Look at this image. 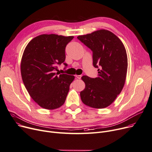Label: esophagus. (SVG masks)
I'll return each mask as SVG.
<instances>
[{"label":"esophagus","mask_w":152,"mask_h":152,"mask_svg":"<svg viewBox=\"0 0 152 152\" xmlns=\"http://www.w3.org/2000/svg\"><path fill=\"white\" fill-rule=\"evenodd\" d=\"M75 77L78 78V79H80L81 78V75H75Z\"/></svg>","instance_id":"obj_1"}]
</instances>
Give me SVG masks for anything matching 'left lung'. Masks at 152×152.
<instances>
[{
	"instance_id": "obj_1",
	"label": "left lung",
	"mask_w": 152,
	"mask_h": 152,
	"mask_svg": "<svg viewBox=\"0 0 152 152\" xmlns=\"http://www.w3.org/2000/svg\"><path fill=\"white\" fill-rule=\"evenodd\" d=\"M77 38L92 51L93 65L98 77H81L85 88L80 92L81 101L94 108H104L115 100L126 80L128 59L121 39L109 30L101 29Z\"/></svg>"
}]
</instances>
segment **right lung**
Masks as SVG:
<instances>
[{"label":"right lung","mask_w":152,"mask_h":152,"mask_svg":"<svg viewBox=\"0 0 152 152\" xmlns=\"http://www.w3.org/2000/svg\"><path fill=\"white\" fill-rule=\"evenodd\" d=\"M74 37L41 34L31 39L23 53L20 72L32 99L47 110L61 107L65 102L74 75L60 74L57 65L64 63L66 45Z\"/></svg>","instance_id":"1"}]
</instances>
